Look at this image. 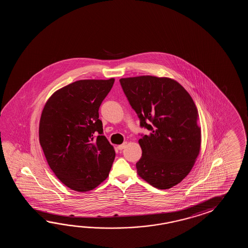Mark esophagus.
Masks as SVG:
<instances>
[{
    "mask_svg": "<svg viewBox=\"0 0 248 248\" xmlns=\"http://www.w3.org/2000/svg\"><path fill=\"white\" fill-rule=\"evenodd\" d=\"M126 143H127L126 142H123L122 144H121V145H119V146H118V149H119L120 151H122V150H123L124 148L126 147Z\"/></svg>",
    "mask_w": 248,
    "mask_h": 248,
    "instance_id": "1",
    "label": "esophagus"
}]
</instances>
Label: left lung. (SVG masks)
<instances>
[{"mask_svg": "<svg viewBox=\"0 0 248 248\" xmlns=\"http://www.w3.org/2000/svg\"><path fill=\"white\" fill-rule=\"evenodd\" d=\"M122 90L150 131L141 135L142 157L137 174L148 184L166 190L190 173L201 143L198 110L190 94L174 79L138 76L120 79Z\"/></svg>", "mask_w": 248, "mask_h": 248, "instance_id": "1", "label": "left lung"}]
</instances>
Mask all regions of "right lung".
<instances>
[{
	"label": "right lung",
	"instance_id": "1",
	"mask_svg": "<svg viewBox=\"0 0 248 248\" xmlns=\"http://www.w3.org/2000/svg\"><path fill=\"white\" fill-rule=\"evenodd\" d=\"M113 83L77 80L56 91L42 110L41 146L54 174L72 190H93L111 170L115 151L103 136L98 110Z\"/></svg>",
	"mask_w": 248,
	"mask_h": 248
}]
</instances>
